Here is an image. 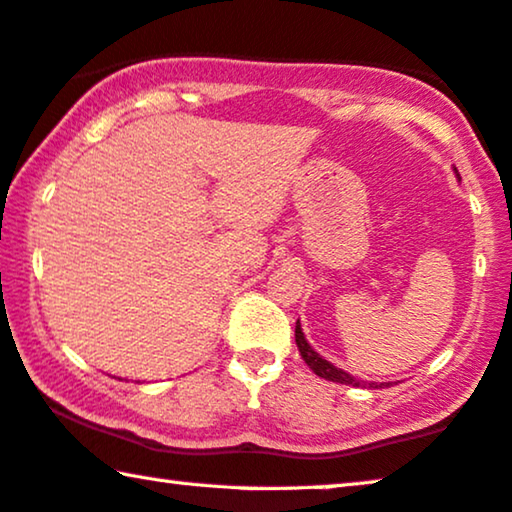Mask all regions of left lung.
Listing matches in <instances>:
<instances>
[{"label":"left lung","instance_id":"obj_1","mask_svg":"<svg viewBox=\"0 0 512 512\" xmlns=\"http://www.w3.org/2000/svg\"><path fill=\"white\" fill-rule=\"evenodd\" d=\"M295 343H297V348H300V355L306 361V366H309L311 371L316 373L318 377H325V380L338 382V384H352V387H364V382L355 380V377L348 375L345 371H341V368H336L334 364H329L327 359H322L318 352L313 350L309 343H306V338L302 334V327H300V320H297V325H295ZM368 387L377 389V387H382V384H368Z\"/></svg>","mask_w":512,"mask_h":512}]
</instances>
